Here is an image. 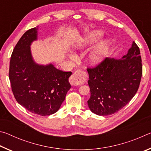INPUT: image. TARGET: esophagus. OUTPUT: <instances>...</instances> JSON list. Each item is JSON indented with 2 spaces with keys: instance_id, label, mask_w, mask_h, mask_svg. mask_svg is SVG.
<instances>
[{
  "instance_id": "esophagus-1",
  "label": "esophagus",
  "mask_w": 151,
  "mask_h": 151,
  "mask_svg": "<svg viewBox=\"0 0 151 151\" xmlns=\"http://www.w3.org/2000/svg\"><path fill=\"white\" fill-rule=\"evenodd\" d=\"M83 83V76L80 71H76L73 74L72 76L70 78V83L71 85L79 86L81 85Z\"/></svg>"
}]
</instances>
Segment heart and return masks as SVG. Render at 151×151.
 <instances>
[{"mask_svg":"<svg viewBox=\"0 0 151 151\" xmlns=\"http://www.w3.org/2000/svg\"><path fill=\"white\" fill-rule=\"evenodd\" d=\"M102 34L99 31H94L88 35L84 42V44H93L101 37ZM108 45L106 42H102L92 51L89 56V59L93 64H96L100 61L107 52Z\"/></svg>","mask_w":151,"mask_h":151,"instance_id":"heart-1","label":"heart"}]
</instances>
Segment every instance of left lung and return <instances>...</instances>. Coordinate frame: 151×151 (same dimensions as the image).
Returning <instances> with one entry per match:
<instances>
[{"mask_svg":"<svg viewBox=\"0 0 151 151\" xmlns=\"http://www.w3.org/2000/svg\"><path fill=\"white\" fill-rule=\"evenodd\" d=\"M86 70L91 90L89 109L97 115L115 113L131 101L139 88L142 75L139 47L133 41L122 58H105Z\"/></svg>","mask_w":151,"mask_h":151,"instance_id":"8db88e82","label":"left lung"}]
</instances>
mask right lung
<instances>
[{
    "mask_svg": "<svg viewBox=\"0 0 151 151\" xmlns=\"http://www.w3.org/2000/svg\"><path fill=\"white\" fill-rule=\"evenodd\" d=\"M38 27L28 30L12 51L9 76L12 93L20 105L32 113L47 116L57 112L70 88L71 72L52 65H37L32 60L30 45L37 39Z\"/></svg>",
    "mask_w": 151,
    "mask_h": 151,
    "instance_id": "1",
    "label": "right lung"
}]
</instances>
